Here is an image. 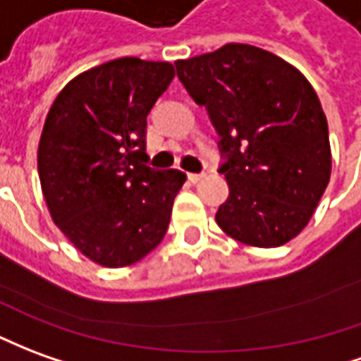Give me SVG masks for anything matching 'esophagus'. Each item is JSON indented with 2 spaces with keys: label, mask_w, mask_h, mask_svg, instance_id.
<instances>
[{
  "label": "esophagus",
  "mask_w": 361,
  "mask_h": 361,
  "mask_svg": "<svg viewBox=\"0 0 361 361\" xmlns=\"http://www.w3.org/2000/svg\"><path fill=\"white\" fill-rule=\"evenodd\" d=\"M189 181H193V183H197L199 180H203L205 178V173H188Z\"/></svg>",
  "instance_id": "obj_1"
}]
</instances>
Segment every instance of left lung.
<instances>
[{
    "instance_id": "obj_1",
    "label": "left lung",
    "mask_w": 361,
    "mask_h": 361,
    "mask_svg": "<svg viewBox=\"0 0 361 361\" xmlns=\"http://www.w3.org/2000/svg\"><path fill=\"white\" fill-rule=\"evenodd\" d=\"M178 78L221 137L228 199L215 221L234 240L277 248L303 231L330 181L329 123L309 80L268 50L231 42L178 60Z\"/></svg>"
}]
</instances>
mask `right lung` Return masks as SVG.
<instances>
[{
  "instance_id": "1",
  "label": "right lung",
  "mask_w": 361,
  "mask_h": 361,
  "mask_svg": "<svg viewBox=\"0 0 361 361\" xmlns=\"http://www.w3.org/2000/svg\"><path fill=\"white\" fill-rule=\"evenodd\" d=\"M173 75L170 62L111 60L70 80L44 121L37 160L50 216L105 268L154 250L185 181L146 164V117Z\"/></svg>"
}]
</instances>
